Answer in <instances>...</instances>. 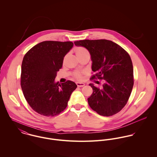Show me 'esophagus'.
I'll use <instances>...</instances> for the list:
<instances>
[{
    "label": "esophagus",
    "mask_w": 157,
    "mask_h": 157,
    "mask_svg": "<svg viewBox=\"0 0 157 157\" xmlns=\"http://www.w3.org/2000/svg\"><path fill=\"white\" fill-rule=\"evenodd\" d=\"M78 87H83L85 86V83H80V82H77L76 83Z\"/></svg>",
    "instance_id": "1"
}]
</instances>
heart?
<instances>
[{"instance_id":"b5f03b06","label":"heart","mask_w":157,"mask_h":157,"mask_svg":"<svg viewBox=\"0 0 157 157\" xmlns=\"http://www.w3.org/2000/svg\"><path fill=\"white\" fill-rule=\"evenodd\" d=\"M75 52L77 57V58H80L83 56H90L89 51L85 48L82 46H78L75 48ZM83 72H80V71H76L74 72L73 76L78 80H82L83 79Z\"/></svg>"}]
</instances>
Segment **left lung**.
<instances>
[{"label":"left lung","instance_id":"8db88e82","mask_svg":"<svg viewBox=\"0 0 157 157\" xmlns=\"http://www.w3.org/2000/svg\"><path fill=\"white\" fill-rule=\"evenodd\" d=\"M90 52L92 70L90 80H105L102 88L90 84L93 90L88 98L92 110L109 117L120 112L126 105L134 86L132 62L129 54L111 40H83L74 42Z\"/></svg>","mask_w":157,"mask_h":157}]
</instances>
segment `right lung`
<instances>
[{"label": "right lung", "mask_w": 157, "mask_h": 157, "mask_svg": "<svg viewBox=\"0 0 157 157\" xmlns=\"http://www.w3.org/2000/svg\"><path fill=\"white\" fill-rule=\"evenodd\" d=\"M71 42L44 41L31 48L22 63L21 85L31 108L38 113L54 117L63 111L77 86L67 80L55 83L64 57L73 47Z\"/></svg>", "instance_id": "add662e5"}]
</instances>
